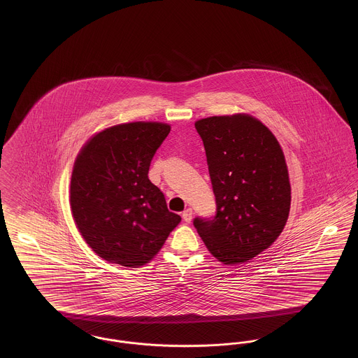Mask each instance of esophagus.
<instances>
[{
  "label": "esophagus",
  "mask_w": 358,
  "mask_h": 358,
  "mask_svg": "<svg viewBox=\"0 0 358 358\" xmlns=\"http://www.w3.org/2000/svg\"><path fill=\"white\" fill-rule=\"evenodd\" d=\"M192 217H193V210H192L190 208H187V209H185V210L182 212V219H184V222H192Z\"/></svg>",
  "instance_id": "obj_1"
}]
</instances>
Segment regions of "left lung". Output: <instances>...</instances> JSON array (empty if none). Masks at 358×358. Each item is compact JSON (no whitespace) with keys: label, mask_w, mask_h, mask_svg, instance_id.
Returning <instances> with one entry per match:
<instances>
[{"label":"left lung","mask_w":358,"mask_h":358,"mask_svg":"<svg viewBox=\"0 0 358 358\" xmlns=\"http://www.w3.org/2000/svg\"><path fill=\"white\" fill-rule=\"evenodd\" d=\"M194 126L204 142L216 215L193 224L219 262L245 263L279 238L289 219L285 154L271 130L248 114L209 117Z\"/></svg>","instance_id":"obj_1"}]
</instances>
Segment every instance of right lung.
<instances>
[{
	"mask_svg": "<svg viewBox=\"0 0 358 358\" xmlns=\"http://www.w3.org/2000/svg\"><path fill=\"white\" fill-rule=\"evenodd\" d=\"M171 133L161 122H130L91 136L71 176L75 224L98 256L124 267L149 263L181 217L148 177L157 149Z\"/></svg>",
	"mask_w": 358,
	"mask_h": 358,
	"instance_id": "right-lung-1",
	"label": "right lung"
}]
</instances>
